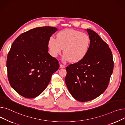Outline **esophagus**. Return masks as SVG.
Returning <instances> with one entry per match:
<instances>
[{"label":"esophagus","mask_w":125,"mask_h":125,"mask_svg":"<svg viewBox=\"0 0 125 125\" xmlns=\"http://www.w3.org/2000/svg\"><path fill=\"white\" fill-rule=\"evenodd\" d=\"M60 68H65V66L64 65H63V64H60Z\"/></svg>","instance_id":"esophagus-1"}]
</instances>
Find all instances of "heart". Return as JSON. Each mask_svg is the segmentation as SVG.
<instances>
[{
  "label": "heart",
  "instance_id": "obj_1",
  "mask_svg": "<svg viewBox=\"0 0 125 125\" xmlns=\"http://www.w3.org/2000/svg\"><path fill=\"white\" fill-rule=\"evenodd\" d=\"M91 45L90 37L74 29H65L58 32L56 38L51 36L47 46L51 55L56 57L63 49V61L76 63L83 60L88 53Z\"/></svg>",
  "mask_w": 125,
  "mask_h": 125
}]
</instances>
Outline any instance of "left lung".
Segmentation results:
<instances>
[{
	"instance_id": "left-lung-1",
	"label": "left lung",
	"mask_w": 125,
	"mask_h": 125,
	"mask_svg": "<svg viewBox=\"0 0 125 125\" xmlns=\"http://www.w3.org/2000/svg\"><path fill=\"white\" fill-rule=\"evenodd\" d=\"M91 39L88 53L83 60L66 68L65 82L75 99L91 100L103 93L113 72L112 52L107 44L94 31L87 29Z\"/></svg>"
}]
</instances>
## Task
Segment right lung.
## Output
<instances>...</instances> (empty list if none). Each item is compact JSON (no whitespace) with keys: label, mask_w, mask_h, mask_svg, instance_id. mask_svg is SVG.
Wrapping results in <instances>:
<instances>
[{"label":"right lung","mask_w":125,"mask_h":125,"mask_svg":"<svg viewBox=\"0 0 125 125\" xmlns=\"http://www.w3.org/2000/svg\"><path fill=\"white\" fill-rule=\"evenodd\" d=\"M57 30L53 27L36 28L21 34L12 44L6 61L7 76L11 87L21 96H38L59 68L47 46L49 38Z\"/></svg>","instance_id":"obj_1"}]
</instances>
